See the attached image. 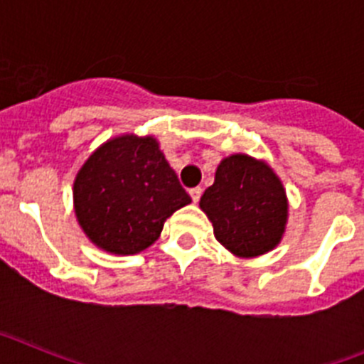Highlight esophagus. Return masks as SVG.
<instances>
[{"mask_svg": "<svg viewBox=\"0 0 364 364\" xmlns=\"http://www.w3.org/2000/svg\"><path fill=\"white\" fill-rule=\"evenodd\" d=\"M189 197H191V200L195 202V204H197V202L200 200V197H202V188L189 189Z\"/></svg>", "mask_w": 364, "mask_h": 364, "instance_id": "1", "label": "esophagus"}]
</instances>
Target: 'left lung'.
Wrapping results in <instances>:
<instances>
[{"mask_svg":"<svg viewBox=\"0 0 364 364\" xmlns=\"http://www.w3.org/2000/svg\"><path fill=\"white\" fill-rule=\"evenodd\" d=\"M215 239L240 259L272 252L288 222V197L277 173L264 160L230 154L215 171L213 186L200 198Z\"/></svg>","mask_w":364,"mask_h":364,"instance_id":"1","label":"left lung"}]
</instances>
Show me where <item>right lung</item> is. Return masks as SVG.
<instances>
[{
  "instance_id": "right-lung-1",
  "label": "right lung",
  "mask_w": 364,
  "mask_h": 364,
  "mask_svg": "<svg viewBox=\"0 0 364 364\" xmlns=\"http://www.w3.org/2000/svg\"><path fill=\"white\" fill-rule=\"evenodd\" d=\"M74 213L96 247L134 255L154 244L164 222L191 202L151 134L109 138L76 173Z\"/></svg>"
}]
</instances>
